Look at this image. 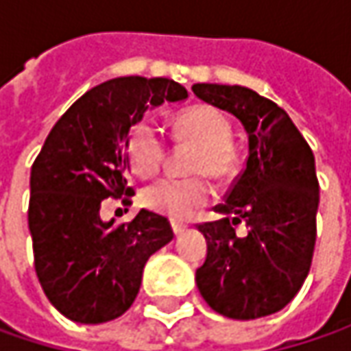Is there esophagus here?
Returning a JSON list of instances; mask_svg holds the SVG:
<instances>
[{
	"mask_svg": "<svg viewBox=\"0 0 351 351\" xmlns=\"http://www.w3.org/2000/svg\"><path fill=\"white\" fill-rule=\"evenodd\" d=\"M171 228H173V234L180 236L182 232H185V228H187V226H185L183 223H176V221H171Z\"/></svg>",
	"mask_w": 351,
	"mask_h": 351,
	"instance_id": "obj_1",
	"label": "esophagus"
}]
</instances>
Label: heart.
I'll return each instance as SVG.
<instances>
[{"mask_svg": "<svg viewBox=\"0 0 351 351\" xmlns=\"http://www.w3.org/2000/svg\"><path fill=\"white\" fill-rule=\"evenodd\" d=\"M176 138L199 148L193 173H207L221 180L234 168L230 146L232 127L224 113L210 105H197L176 119ZM164 160V141L148 121H142L128 136V162L138 176H154ZM209 199V187L203 180L166 178L144 191V203L169 219H189Z\"/></svg>", "mask_w": 351, "mask_h": 351, "instance_id": "1", "label": "heart"}]
</instances>
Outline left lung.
<instances>
[{"label": "left lung", "mask_w": 351, "mask_h": 351, "mask_svg": "<svg viewBox=\"0 0 351 351\" xmlns=\"http://www.w3.org/2000/svg\"><path fill=\"white\" fill-rule=\"evenodd\" d=\"M199 99L234 115L248 134L246 168L215 213L201 224L207 260L197 269L210 308L234 320L281 311L308 276L317 240L315 156L289 115L254 89L195 84ZM247 224V236L235 226Z\"/></svg>", "instance_id": "obj_1"}]
</instances>
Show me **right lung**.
I'll return each instance as SVG.
<instances>
[{
  "instance_id": "1",
  "label": "right lung",
  "mask_w": 351,
  "mask_h": 351,
  "mask_svg": "<svg viewBox=\"0 0 351 351\" xmlns=\"http://www.w3.org/2000/svg\"><path fill=\"white\" fill-rule=\"evenodd\" d=\"M185 99L187 89L168 77H115L84 93L48 132L31 168L29 230L40 287L66 318L101 324L127 313L148 258L171 242L166 217L141 209L115 226L99 209L107 197L134 193L125 178L130 128L148 109Z\"/></svg>"
}]
</instances>
